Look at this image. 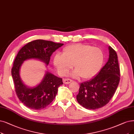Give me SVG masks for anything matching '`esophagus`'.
<instances>
[{
  "instance_id": "34e87169",
  "label": "esophagus",
  "mask_w": 134,
  "mask_h": 134,
  "mask_svg": "<svg viewBox=\"0 0 134 134\" xmlns=\"http://www.w3.org/2000/svg\"><path fill=\"white\" fill-rule=\"evenodd\" d=\"M72 81V80L70 79H65L63 80V82L65 84H69L71 83Z\"/></svg>"
}]
</instances>
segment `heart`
Segmentation results:
<instances>
[{"label":"heart","mask_w":134,"mask_h":134,"mask_svg":"<svg viewBox=\"0 0 134 134\" xmlns=\"http://www.w3.org/2000/svg\"><path fill=\"white\" fill-rule=\"evenodd\" d=\"M103 61L102 51L98 47L85 44L66 46L63 49L62 54L58 53L53 59L54 65L60 75H66L74 64L76 70L71 75L81 76L83 79L94 77L99 71Z\"/></svg>","instance_id":"heart-1"}]
</instances>
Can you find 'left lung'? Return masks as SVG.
Listing matches in <instances>:
<instances>
[{"label":"left lung","mask_w":134,"mask_h":134,"mask_svg":"<svg viewBox=\"0 0 134 134\" xmlns=\"http://www.w3.org/2000/svg\"><path fill=\"white\" fill-rule=\"evenodd\" d=\"M108 61L93 79L80 84L78 103L88 109H96L108 103L120 81V68L116 52L109 46Z\"/></svg>","instance_id":"left-lung-1"}]
</instances>
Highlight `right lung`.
Returning <instances> with one entry per match:
<instances>
[{
    "label": "right lung",
    "mask_w": 134,
    "mask_h": 134,
    "mask_svg": "<svg viewBox=\"0 0 134 134\" xmlns=\"http://www.w3.org/2000/svg\"><path fill=\"white\" fill-rule=\"evenodd\" d=\"M63 44L49 41L37 40L28 43L18 52L12 69V75L16 93L27 107L34 110L46 108L54 99L58 87L63 83L62 78L47 72L44 79L37 87H27L20 77L21 65L29 59H38L48 65L53 52Z\"/></svg>",
    "instance_id": "add662e5"
}]
</instances>
